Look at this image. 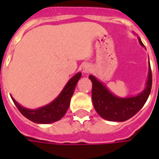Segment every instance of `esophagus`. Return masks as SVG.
<instances>
[{"label": "esophagus", "mask_w": 159, "mask_h": 159, "mask_svg": "<svg viewBox=\"0 0 159 159\" xmlns=\"http://www.w3.org/2000/svg\"><path fill=\"white\" fill-rule=\"evenodd\" d=\"M81 70H82V72L84 74H87V73L90 72V70H91V66L88 64H84V65H82V67H81Z\"/></svg>", "instance_id": "esophagus-1"}]
</instances>
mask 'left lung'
Wrapping results in <instances>:
<instances>
[{"label": "left lung", "mask_w": 159, "mask_h": 159, "mask_svg": "<svg viewBox=\"0 0 159 159\" xmlns=\"http://www.w3.org/2000/svg\"><path fill=\"white\" fill-rule=\"evenodd\" d=\"M139 43L144 47L143 43L138 37ZM92 81V101L96 112L102 119L109 121L123 122L134 116L143 108L151 90L152 74L149 61L148 80L144 89L138 95L126 97H119L112 94L103 83L95 76L89 75Z\"/></svg>", "instance_id": "1"}]
</instances>
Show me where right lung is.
Listing matches in <instances>:
<instances>
[{
	"instance_id": "right-lung-1",
	"label": "right lung",
	"mask_w": 159,
	"mask_h": 159,
	"mask_svg": "<svg viewBox=\"0 0 159 159\" xmlns=\"http://www.w3.org/2000/svg\"><path fill=\"white\" fill-rule=\"evenodd\" d=\"M81 77V72H77L72 76L66 85L64 86L61 93L56 99L45 106L40 107L38 109H28L19 104L11 96L16 108L19 111L29 120L37 124H50L58 121L65 115L68 108L70 106V98L73 95L77 83Z\"/></svg>"
}]
</instances>
